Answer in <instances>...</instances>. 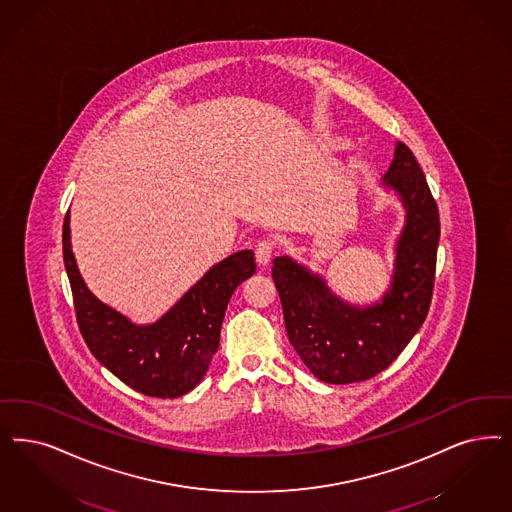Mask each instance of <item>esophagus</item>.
<instances>
[{
    "label": "esophagus",
    "instance_id": "esophagus-1",
    "mask_svg": "<svg viewBox=\"0 0 512 512\" xmlns=\"http://www.w3.org/2000/svg\"><path fill=\"white\" fill-rule=\"evenodd\" d=\"M272 253H274V242L272 240L263 238V240L257 242V246H255V259H257L259 265H268L272 261Z\"/></svg>",
    "mask_w": 512,
    "mask_h": 512
}]
</instances>
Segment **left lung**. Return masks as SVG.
<instances>
[{
  "label": "left lung",
  "instance_id": "8db88e82",
  "mask_svg": "<svg viewBox=\"0 0 512 512\" xmlns=\"http://www.w3.org/2000/svg\"><path fill=\"white\" fill-rule=\"evenodd\" d=\"M384 183L401 194L406 227L397 246L393 283L380 304L359 310L336 299L325 282L276 257L272 278L285 331L310 372L327 384L363 382L386 371L427 318L441 238L439 208L422 168L403 141Z\"/></svg>",
  "mask_w": 512,
  "mask_h": 512
}]
</instances>
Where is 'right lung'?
Listing matches in <instances>:
<instances>
[{"instance_id": "add662e5", "label": "right lung", "mask_w": 512, "mask_h": 512, "mask_svg": "<svg viewBox=\"0 0 512 512\" xmlns=\"http://www.w3.org/2000/svg\"><path fill=\"white\" fill-rule=\"evenodd\" d=\"M62 249L75 318L90 352L126 386L157 399L185 395L204 378L219 348L230 295L255 272L253 251H238L213 266L164 318L136 327L87 289L71 253L70 212Z\"/></svg>"}]
</instances>
